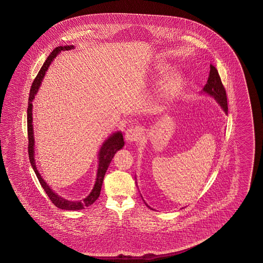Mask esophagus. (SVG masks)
I'll list each match as a JSON object with an SVG mask.
<instances>
[{"label":"esophagus","mask_w":263,"mask_h":263,"mask_svg":"<svg viewBox=\"0 0 263 263\" xmlns=\"http://www.w3.org/2000/svg\"><path fill=\"white\" fill-rule=\"evenodd\" d=\"M141 129L139 127H129L125 133V139L128 143H133L139 139Z\"/></svg>","instance_id":"1"}]
</instances>
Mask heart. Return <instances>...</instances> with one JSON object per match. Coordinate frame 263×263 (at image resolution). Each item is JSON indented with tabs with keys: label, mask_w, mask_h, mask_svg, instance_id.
I'll use <instances>...</instances> for the list:
<instances>
[{
	"label": "heart",
	"mask_w": 263,
	"mask_h": 263,
	"mask_svg": "<svg viewBox=\"0 0 263 263\" xmlns=\"http://www.w3.org/2000/svg\"><path fill=\"white\" fill-rule=\"evenodd\" d=\"M181 84V76L178 71H172L168 75L165 81H164V85L168 93L173 94L177 92Z\"/></svg>",
	"instance_id": "1"
}]
</instances>
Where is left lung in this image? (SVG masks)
<instances>
[{
  "mask_svg": "<svg viewBox=\"0 0 263 263\" xmlns=\"http://www.w3.org/2000/svg\"><path fill=\"white\" fill-rule=\"evenodd\" d=\"M210 69V75L208 78V82L206 85L203 88V92L207 93L209 95L212 96L215 101L218 102L220 106L222 107L224 112L228 115V99H227V93L223 87L221 78L219 76L218 70L213 65H211ZM147 206V204H145ZM147 207L151 209L149 206ZM152 210V209H151Z\"/></svg>",
  "mask_w": 263,
  "mask_h": 263,
  "instance_id": "1",
  "label": "left lung"
}]
</instances>
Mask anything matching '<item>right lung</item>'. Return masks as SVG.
<instances>
[{
  "label": "right lung",
  "mask_w": 263,
  "mask_h": 263,
  "mask_svg": "<svg viewBox=\"0 0 263 263\" xmlns=\"http://www.w3.org/2000/svg\"><path fill=\"white\" fill-rule=\"evenodd\" d=\"M74 48V46H64V47H57L54 50L50 52V55L48 56L47 60L45 61L42 67L40 68V72L32 84V87L30 90V95H29L28 108H27V130H28V153L29 159L31 165L34 169V173L36 175L37 179L40 180V184L43 187L47 196H49L50 201L52 202L56 207L62 209V210H67V211H78V210H83L85 207H88L92 205L94 202L99 198L100 194H101V185L103 182L104 176L106 173L107 168L109 166L110 162L112 161V158L117 151L121 149L123 147L124 139L123 135L118 132L116 134L111 135L108 139L103 143V145L101 147V151L99 152V167H98V173H97V179H96L95 185L92 192L90 193L89 196L85 197L84 200L82 201H69L66 200L60 196H58L53 191L50 189L49 185L47 184L44 181V179L41 178L40 174L39 173L36 166H35V162H34V130H33V114H32V108H33V100L34 99V96L37 93L39 88L42 79L44 78L45 73L47 71L48 67H50V63L55 58L56 55L61 52L62 50H69Z\"/></svg>",
  "instance_id": "add662e5"
}]
</instances>
